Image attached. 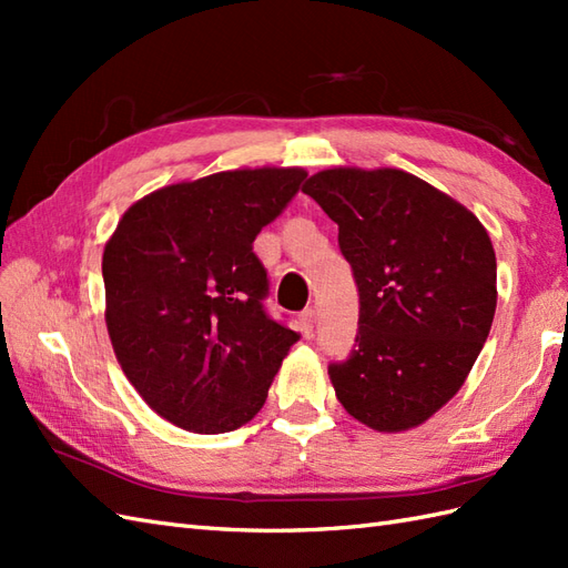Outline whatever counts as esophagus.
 <instances>
[{"label": "esophagus", "mask_w": 568, "mask_h": 568, "mask_svg": "<svg viewBox=\"0 0 568 568\" xmlns=\"http://www.w3.org/2000/svg\"><path fill=\"white\" fill-rule=\"evenodd\" d=\"M300 324H303L305 336H312V332H315V327H317V310L315 307L303 310V315H300Z\"/></svg>", "instance_id": "1"}]
</instances>
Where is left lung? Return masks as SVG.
Listing matches in <instances>:
<instances>
[{"instance_id":"obj_1","label":"left lung","mask_w":568,"mask_h":568,"mask_svg":"<svg viewBox=\"0 0 568 568\" xmlns=\"http://www.w3.org/2000/svg\"><path fill=\"white\" fill-rule=\"evenodd\" d=\"M303 192L339 224L358 332L329 378L378 432L422 425L462 388L496 315V251L474 214L395 168H332Z\"/></svg>"}]
</instances>
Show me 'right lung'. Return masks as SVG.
<instances>
[{"label": "right lung", "mask_w": 568, "mask_h": 568, "mask_svg": "<svg viewBox=\"0 0 568 568\" xmlns=\"http://www.w3.org/2000/svg\"><path fill=\"white\" fill-rule=\"evenodd\" d=\"M300 168L226 171L131 204L104 246L106 329L155 413L197 434L258 413L300 336L263 300L253 239L297 195Z\"/></svg>", "instance_id": "obj_1"}]
</instances>
